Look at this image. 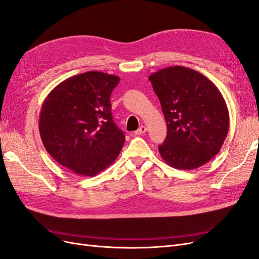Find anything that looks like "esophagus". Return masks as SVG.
Listing matches in <instances>:
<instances>
[{
	"label": "esophagus",
	"mask_w": 259,
	"mask_h": 259,
	"mask_svg": "<svg viewBox=\"0 0 259 259\" xmlns=\"http://www.w3.org/2000/svg\"><path fill=\"white\" fill-rule=\"evenodd\" d=\"M146 132H147V127L145 126V125H142V126H140V127L135 132V134H136V135H143V134H145Z\"/></svg>",
	"instance_id": "1"
}]
</instances>
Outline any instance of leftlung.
I'll return each instance as SVG.
<instances>
[{
  "label": "left lung",
  "instance_id": "1",
  "mask_svg": "<svg viewBox=\"0 0 259 259\" xmlns=\"http://www.w3.org/2000/svg\"><path fill=\"white\" fill-rule=\"evenodd\" d=\"M166 121L167 135L159 151L169 166L194 169L215 156L229 130L222 93L190 68H164L149 76Z\"/></svg>",
  "mask_w": 259,
  "mask_h": 259
}]
</instances>
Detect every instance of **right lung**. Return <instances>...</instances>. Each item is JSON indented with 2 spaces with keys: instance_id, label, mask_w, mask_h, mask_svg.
Wrapping results in <instances>:
<instances>
[{
  "instance_id": "obj_1",
  "label": "right lung",
  "mask_w": 259,
  "mask_h": 259,
  "mask_svg": "<svg viewBox=\"0 0 259 259\" xmlns=\"http://www.w3.org/2000/svg\"><path fill=\"white\" fill-rule=\"evenodd\" d=\"M119 82L116 75L89 71L61 82L45 98L38 130L60 165L92 177L115 161L125 142L111 113L110 96Z\"/></svg>"
}]
</instances>
